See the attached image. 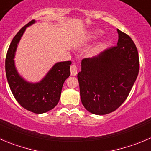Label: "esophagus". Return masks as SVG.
Wrapping results in <instances>:
<instances>
[{"label": "esophagus", "instance_id": "esophagus-1", "mask_svg": "<svg viewBox=\"0 0 151 151\" xmlns=\"http://www.w3.org/2000/svg\"><path fill=\"white\" fill-rule=\"evenodd\" d=\"M78 68H77V66L75 65V64H73L70 67V73H71V76H76L77 73H78Z\"/></svg>", "mask_w": 151, "mask_h": 151}]
</instances>
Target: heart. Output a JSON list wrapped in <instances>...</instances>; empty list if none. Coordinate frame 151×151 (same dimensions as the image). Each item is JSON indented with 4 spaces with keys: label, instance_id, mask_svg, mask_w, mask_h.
Wrapping results in <instances>:
<instances>
[{
    "label": "heart",
    "instance_id": "heart-1",
    "mask_svg": "<svg viewBox=\"0 0 151 151\" xmlns=\"http://www.w3.org/2000/svg\"><path fill=\"white\" fill-rule=\"evenodd\" d=\"M101 34H102V32H101V30H95L94 32H92L91 35H90V37H89V38H97L99 35H101Z\"/></svg>",
    "mask_w": 151,
    "mask_h": 151
}]
</instances>
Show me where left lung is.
<instances>
[{
    "label": "left lung",
    "instance_id": "left-lung-1",
    "mask_svg": "<svg viewBox=\"0 0 151 151\" xmlns=\"http://www.w3.org/2000/svg\"><path fill=\"white\" fill-rule=\"evenodd\" d=\"M117 46L81 61L78 73L80 96L87 110L96 115L115 111L127 98L139 70L137 48L128 35L117 29Z\"/></svg>",
    "mask_w": 151,
    "mask_h": 151
}]
</instances>
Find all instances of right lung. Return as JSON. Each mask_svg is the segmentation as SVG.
I'll return each instance as SVG.
<instances>
[{
  "label": "right lung",
  "instance_id": "1",
  "mask_svg": "<svg viewBox=\"0 0 151 151\" xmlns=\"http://www.w3.org/2000/svg\"><path fill=\"white\" fill-rule=\"evenodd\" d=\"M35 23L32 20L23 27L10 44L5 61L6 75L14 97L26 110L40 114L53 109L58 103L65 80L70 76V61L58 62L38 83H29L18 74L15 66V52L26 28Z\"/></svg>",
  "mask_w": 151,
  "mask_h": 151
}]
</instances>
